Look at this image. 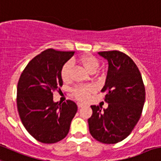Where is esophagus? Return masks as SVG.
<instances>
[{"instance_id":"1","label":"esophagus","mask_w":161,"mask_h":161,"mask_svg":"<svg viewBox=\"0 0 161 161\" xmlns=\"http://www.w3.org/2000/svg\"><path fill=\"white\" fill-rule=\"evenodd\" d=\"M77 104H78V107H79V108H82V106L84 105V104H82V103H80V102H78Z\"/></svg>"}]
</instances>
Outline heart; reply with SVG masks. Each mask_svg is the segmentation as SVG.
<instances>
[{
  "mask_svg": "<svg viewBox=\"0 0 161 161\" xmlns=\"http://www.w3.org/2000/svg\"><path fill=\"white\" fill-rule=\"evenodd\" d=\"M78 61L81 64L83 65L84 68L90 73L95 72L99 66V62L97 59L90 54L82 56L79 57ZM71 68H72V63L71 61L65 63L62 67L61 71H60V76L64 82H68L71 79ZM93 88L91 86H81L75 88L73 90V93L78 100L81 101H85L88 99L89 96L93 92Z\"/></svg>",
  "mask_w": 161,
  "mask_h": 161,
  "instance_id": "obj_1",
  "label": "heart"
}]
</instances>
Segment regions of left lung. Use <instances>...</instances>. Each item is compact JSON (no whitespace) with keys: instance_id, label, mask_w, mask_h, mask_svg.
<instances>
[{"instance_id":"left-lung-1","label":"left lung","mask_w":161,"mask_h":161,"mask_svg":"<svg viewBox=\"0 0 161 161\" xmlns=\"http://www.w3.org/2000/svg\"><path fill=\"white\" fill-rule=\"evenodd\" d=\"M108 60L107 77L101 92L107 91L106 109L91 105L93 114L88 119L93 138L104 144H115L125 139L138 122L146 90L141 73L132 59L117 50L98 53Z\"/></svg>"}]
</instances>
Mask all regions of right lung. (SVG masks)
<instances>
[{
    "label": "right lung",
    "mask_w": 161,
    "mask_h": 161,
    "mask_svg": "<svg viewBox=\"0 0 161 161\" xmlns=\"http://www.w3.org/2000/svg\"><path fill=\"white\" fill-rule=\"evenodd\" d=\"M74 53L46 49L28 63L19 79L16 102L20 119L28 133L42 143L64 139L77 112L74 101L54 102L53 93L60 90V71Z\"/></svg>",
    "instance_id": "1"
}]
</instances>
